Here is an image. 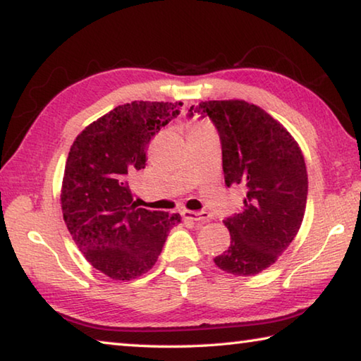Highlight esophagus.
Listing matches in <instances>:
<instances>
[{
    "instance_id": "obj_1",
    "label": "esophagus",
    "mask_w": 361,
    "mask_h": 361,
    "mask_svg": "<svg viewBox=\"0 0 361 361\" xmlns=\"http://www.w3.org/2000/svg\"><path fill=\"white\" fill-rule=\"evenodd\" d=\"M183 218L191 219V221L195 223H207L210 219V215L207 212H189V210H183L181 212Z\"/></svg>"
}]
</instances>
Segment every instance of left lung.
<instances>
[{
  "mask_svg": "<svg viewBox=\"0 0 361 361\" xmlns=\"http://www.w3.org/2000/svg\"><path fill=\"white\" fill-rule=\"evenodd\" d=\"M194 113L209 116L216 127L226 186L247 189L243 210L223 221L229 247L213 261L232 276H256L279 259L301 228L307 202L304 156L280 122L245 100L200 102Z\"/></svg>",
  "mask_w": 361,
  "mask_h": 361,
  "instance_id": "obj_1",
  "label": "left lung"
}]
</instances>
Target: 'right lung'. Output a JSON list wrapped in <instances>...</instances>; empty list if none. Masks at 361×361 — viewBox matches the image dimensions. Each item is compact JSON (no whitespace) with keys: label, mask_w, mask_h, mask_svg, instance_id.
<instances>
[{"label":"right lung","mask_w":361,"mask_h":361,"mask_svg":"<svg viewBox=\"0 0 361 361\" xmlns=\"http://www.w3.org/2000/svg\"><path fill=\"white\" fill-rule=\"evenodd\" d=\"M181 102L116 106L79 133L66 159L62 212L90 264L113 280H132L156 264L178 213L138 209L130 176L146 166L151 138L180 114Z\"/></svg>","instance_id":"obj_1"}]
</instances>
